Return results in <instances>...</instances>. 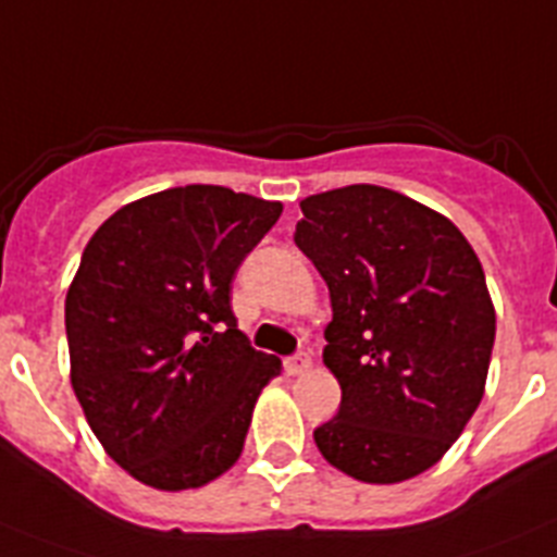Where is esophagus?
<instances>
[{"instance_id":"obj_1","label":"esophagus","mask_w":557,"mask_h":557,"mask_svg":"<svg viewBox=\"0 0 557 557\" xmlns=\"http://www.w3.org/2000/svg\"><path fill=\"white\" fill-rule=\"evenodd\" d=\"M283 367L288 375H302V372L311 367V356H308V352H297V356H292V359H285Z\"/></svg>"}]
</instances>
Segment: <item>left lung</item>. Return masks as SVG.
Listing matches in <instances>:
<instances>
[{
  "label": "left lung",
  "mask_w": 557,
  "mask_h": 557,
  "mask_svg": "<svg viewBox=\"0 0 557 557\" xmlns=\"http://www.w3.org/2000/svg\"><path fill=\"white\" fill-rule=\"evenodd\" d=\"M299 210L294 244L331 292L322 359L342 386L317 448L359 482L412 480L485 393L496 313L480 258L446 215L379 185L317 193Z\"/></svg>",
  "instance_id": "8db88e82"
}]
</instances>
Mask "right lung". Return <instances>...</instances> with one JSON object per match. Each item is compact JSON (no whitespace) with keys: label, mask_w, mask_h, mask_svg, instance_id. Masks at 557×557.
<instances>
[{"label":"right lung","mask_w":557,"mask_h":557,"mask_svg":"<svg viewBox=\"0 0 557 557\" xmlns=\"http://www.w3.org/2000/svg\"><path fill=\"white\" fill-rule=\"evenodd\" d=\"M283 205L187 185L120 207L66 292L72 389L120 468L159 491L201 487L244 451L280 359L238 331V265Z\"/></svg>","instance_id":"right-lung-1"}]
</instances>
